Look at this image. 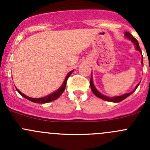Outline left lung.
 <instances>
[{"label":"left lung","mask_w":150,"mask_h":150,"mask_svg":"<svg viewBox=\"0 0 150 150\" xmlns=\"http://www.w3.org/2000/svg\"><path fill=\"white\" fill-rule=\"evenodd\" d=\"M125 36L127 38L129 39L130 40H131V42H132V43H134V44H135L136 49H137V51H139L140 53H142V50H141L139 45V43H138V41H137V39H136L135 38H134V36H133L131 34V33H128V32H125ZM142 64H143V59H142ZM139 83H139L137 85V86H136L135 89H134L133 91L130 92V93H125V94L122 95V96H115V97H108V96H104L103 94H102L101 93H99V92L97 91V89L95 88V86L93 85V78H92V75H91V81H90L91 88V91H92V92L93 93V94H94L95 96H97V97L100 98V99H104V100H106V101H108V102H121V101L123 100V99H125V98L128 97V96H130L131 93H134V92L136 91V89L137 88V87H138Z\"/></svg>","instance_id":"1"}]
</instances>
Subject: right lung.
<instances>
[{"label": "right lung", "instance_id": "right-lung-1", "mask_svg": "<svg viewBox=\"0 0 150 150\" xmlns=\"http://www.w3.org/2000/svg\"><path fill=\"white\" fill-rule=\"evenodd\" d=\"M73 72V70L70 71V72H69V73L67 75L65 79H64V83H63L61 87L59 88L58 89L57 91H56L55 92H54V93H51V94L48 95V96H45V97H42V98H31V97H29V96H26V95H25L24 93H22V92L18 90L17 88H16V91H17L18 92H19V93H20L21 95H22L23 97H25V99H28L29 101H31V102H35V103H39V104H45V103H48V102H52V101H54L56 100L57 99H58L59 97L60 96L62 95V93L64 92V89H65V87H66V84H67V79L68 78H69V76H70V75L72 74V72Z\"/></svg>", "mask_w": 150, "mask_h": 150}]
</instances>
